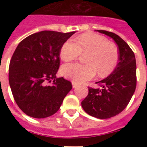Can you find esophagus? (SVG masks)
<instances>
[{
    "label": "esophagus",
    "mask_w": 147,
    "mask_h": 147,
    "mask_svg": "<svg viewBox=\"0 0 147 147\" xmlns=\"http://www.w3.org/2000/svg\"><path fill=\"white\" fill-rule=\"evenodd\" d=\"M72 85H73V88H75L76 86H77V84H76V82H72Z\"/></svg>",
    "instance_id": "34e87169"
}]
</instances>
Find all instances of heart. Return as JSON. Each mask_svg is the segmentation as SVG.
Returning a JSON list of instances; mask_svg holds the SVG:
<instances>
[{
	"label": "heart",
	"instance_id": "b5f03b06",
	"mask_svg": "<svg viewBox=\"0 0 147 147\" xmlns=\"http://www.w3.org/2000/svg\"><path fill=\"white\" fill-rule=\"evenodd\" d=\"M81 54H88L85 59L87 64H67L61 70L65 77L76 83L91 80L96 73L99 78L107 77L114 71L119 61L116 45L96 34L81 35L76 38V42L67 40L60 50V57L65 62L75 60Z\"/></svg>",
	"mask_w": 147,
	"mask_h": 147
}]
</instances>
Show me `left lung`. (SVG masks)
Returning a JSON list of instances; mask_svg holds the SVG:
<instances>
[{"label":"left lung","mask_w":147,"mask_h":147,"mask_svg":"<svg viewBox=\"0 0 147 147\" xmlns=\"http://www.w3.org/2000/svg\"><path fill=\"white\" fill-rule=\"evenodd\" d=\"M114 40L119 48V62L110 76L98 82L100 88H88L82 102L85 112L100 119H110L122 112L129 104L136 88V62L134 52L119 35L97 30Z\"/></svg>","instance_id":"8db88e82"}]
</instances>
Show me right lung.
Here are the masks:
<instances>
[{"mask_svg": "<svg viewBox=\"0 0 147 147\" xmlns=\"http://www.w3.org/2000/svg\"><path fill=\"white\" fill-rule=\"evenodd\" d=\"M75 32L42 31L26 37L15 49L9 67L13 97L28 116L44 119L57 112L72 89L71 82L57 78L62 45ZM54 80L52 86L47 82Z\"/></svg>", "mask_w": 147, "mask_h": 147, "instance_id": "1", "label": "right lung"}]
</instances>
